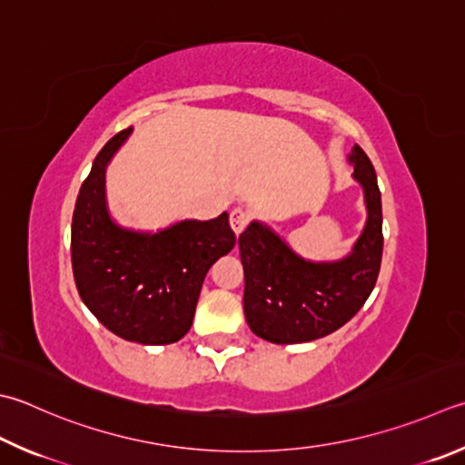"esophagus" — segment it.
<instances>
[{
	"mask_svg": "<svg viewBox=\"0 0 465 465\" xmlns=\"http://www.w3.org/2000/svg\"><path fill=\"white\" fill-rule=\"evenodd\" d=\"M229 221H231L232 232L234 234H241L244 231V226L249 224V213H247V210H242V208H234L232 213H231Z\"/></svg>",
	"mask_w": 465,
	"mask_h": 465,
	"instance_id": "1",
	"label": "esophagus"
}]
</instances>
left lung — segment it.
Instances as JSON below:
<instances>
[{"label": "left lung", "mask_w": 465, "mask_h": 465, "mask_svg": "<svg viewBox=\"0 0 465 465\" xmlns=\"http://www.w3.org/2000/svg\"><path fill=\"white\" fill-rule=\"evenodd\" d=\"M348 163L366 206L364 229L348 255L336 261L303 259L261 221H252L239 236L244 318L262 340L302 344L328 336L352 320L372 293L382 261L381 190L362 147H352Z\"/></svg>", "instance_id": "1"}]
</instances>
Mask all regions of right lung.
<instances>
[{
    "label": "right lung",
    "instance_id": "1",
    "mask_svg": "<svg viewBox=\"0 0 465 465\" xmlns=\"http://www.w3.org/2000/svg\"><path fill=\"white\" fill-rule=\"evenodd\" d=\"M134 127L96 153L78 192L70 255L78 295L113 334L162 346L188 334L208 269L231 252L236 236L223 213L213 221H180L160 231L121 226L109 213L107 165Z\"/></svg>",
    "mask_w": 465,
    "mask_h": 465
}]
</instances>
